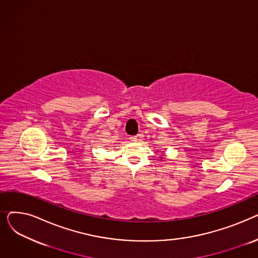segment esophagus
I'll use <instances>...</instances> for the list:
<instances>
[{
  "instance_id": "1",
  "label": "esophagus",
  "mask_w": 258,
  "mask_h": 258,
  "mask_svg": "<svg viewBox=\"0 0 258 258\" xmlns=\"http://www.w3.org/2000/svg\"><path fill=\"white\" fill-rule=\"evenodd\" d=\"M130 140H131L132 142H136V141L138 140V138H137V136H131V137H130Z\"/></svg>"
}]
</instances>
